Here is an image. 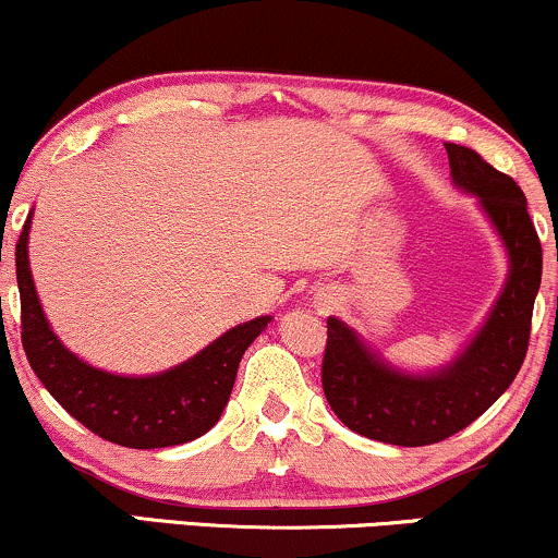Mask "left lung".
<instances>
[{
    "label": "left lung",
    "mask_w": 558,
    "mask_h": 558,
    "mask_svg": "<svg viewBox=\"0 0 558 558\" xmlns=\"http://www.w3.org/2000/svg\"><path fill=\"white\" fill-rule=\"evenodd\" d=\"M445 147L454 186L478 199L509 259L505 288L486 322L449 364L413 374L381 359L345 322L327 319L322 361L327 402L351 432L398 447L447 439L505 395L525 361L541 288L543 252L525 194L471 147Z\"/></svg>",
    "instance_id": "obj_1"
}]
</instances>
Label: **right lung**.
Wrapping results in <instances>:
<instances>
[{"instance_id":"add662e5","label":"right lung","mask_w":558,"mask_h":558,"mask_svg":"<svg viewBox=\"0 0 558 558\" xmlns=\"http://www.w3.org/2000/svg\"><path fill=\"white\" fill-rule=\"evenodd\" d=\"M31 218L15 246L23 348L36 377L72 418L100 439L132 449H158L197 439L218 424L239 361L272 317L231 330L166 372L126 377L90 366L66 348L46 319L28 265Z\"/></svg>"}]
</instances>
